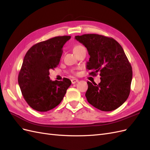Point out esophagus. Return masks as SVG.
<instances>
[{
	"mask_svg": "<svg viewBox=\"0 0 150 150\" xmlns=\"http://www.w3.org/2000/svg\"><path fill=\"white\" fill-rule=\"evenodd\" d=\"M77 82H78V79H71L72 84H75Z\"/></svg>",
	"mask_w": 150,
	"mask_h": 150,
	"instance_id": "esophagus-1",
	"label": "esophagus"
}]
</instances>
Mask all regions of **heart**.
I'll list each match as a JSON object with an SVG mask.
<instances>
[{
  "instance_id": "heart-1",
  "label": "heart",
  "mask_w": 150,
  "mask_h": 150,
  "mask_svg": "<svg viewBox=\"0 0 150 150\" xmlns=\"http://www.w3.org/2000/svg\"><path fill=\"white\" fill-rule=\"evenodd\" d=\"M84 47H83V46H82V45H75L74 47H73V52H74V54H76L77 53H78V52L81 50V49H83V48H84Z\"/></svg>"
}]
</instances>
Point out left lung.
Instances as JSON below:
<instances>
[{
    "instance_id": "obj_1",
    "label": "left lung",
    "mask_w": 150,
    "mask_h": 150,
    "mask_svg": "<svg viewBox=\"0 0 150 150\" xmlns=\"http://www.w3.org/2000/svg\"><path fill=\"white\" fill-rule=\"evenodd\" d=\"M90 56L86 68L90 75L100 72L97 84L88 81V102L102 111H112L121 106L130 93L132 67L122 47L114 38L97 34L76 36Z\"/></svg>"
}]
</instances>
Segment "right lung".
<instances>
[{"mask_svg":"<svg viewBox=\"0 0 150 150\" xmlns=\"http://www.w3.org/2000/svg\"><path fill=\"white\" fill-rule=\"evenodd\" d=\"M70 36H55L32 46L24 57L18 84L27 103L38 112H47L62 102L71 81H52L49 70L59 64L62 47Z\"/></svg>","mask_w":150,"mask_h":150,"instance_id":"1","label":"right lung"}]
</instances>
